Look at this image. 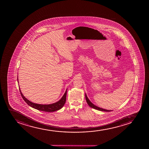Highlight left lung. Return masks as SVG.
Segmentation results:
<instances>
[{"label":"left lung","mask_w":149,"mask_h":149,"mask_svg":"<svg viewBox=\"0 0 149 149\" xmlns=\"http://www.w3.org/2000/svg\"><path fill=\"white\" fill-rule=\"evenodd\" d=\"M86 102H87V104L88 105H89L91 107V108H94L95 109L97 110H99V111H105V112H109V111H112V110H106L104 109H103V108H100V107H98V106H96L95 105L93 104V103L91 102L90 100H89V99L87 97V95H86Z\"/></svg>","instance_id":"left-lung-1"}]
</instances>
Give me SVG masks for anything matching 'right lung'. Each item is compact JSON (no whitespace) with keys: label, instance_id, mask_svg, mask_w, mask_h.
Wrapping results in <instances>:
<instances>
[{"label":"right lung","instance_id":"add662e5","mask_svg":"<svg viewBox=\"0 0 149 149\" xmlns=\"http://www.w3.org/2000/svg\"><path fill=\"white\" fill-rule=\"evenodd\" d=\"M17 81H18V77H17ZM19 91H20L21 95L23 99H24V101L27 103V104L29 106L32 107V108H35V109L40 110V111H45V112H48L57 111V110L61 109L63 107V105L65 104V101H66L67 89L60 100H58L56 102L50 104H37V103L32 102L31 101H29V100L27 99L26 97H25V96L23 95L22 93H21V91L20 88H19Z\"/></svg>","mask_w":149,"mask_h":149}]
</instances>
